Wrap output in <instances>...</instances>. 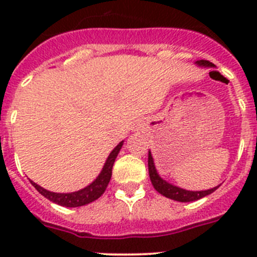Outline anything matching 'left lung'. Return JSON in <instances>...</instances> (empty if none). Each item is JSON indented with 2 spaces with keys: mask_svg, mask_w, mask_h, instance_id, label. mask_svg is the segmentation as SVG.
Wrapping results in <instances>:
<instances>
[{
  "mask_svg": "<svg viewBox=\"0 0 257 257\" xmlns=\"http://www.w3.org/2000/svg\"><path fill=\"white\" fill-rule=\"evenodd\" d=\"M197 64L202 65V67H212V63H210L208 60H199L197 61ZM148 169H149V176H151V181L153 184L154 189L157 192L162 194V196L167 197L170 199H174V201L179 202H193L197 201V199H201L203 197L208 196L212 192L217 189V187L212 188V189L208 190H201V192H192V190H185L181 189V188L175 187L172 184H169L167 181H165L163 179L160 178V175L157 174L156 167H154L153 163V157H152L151 152L148 154Z\"/></svg>",
  "mask_w": 257,
  "mask_h": 257,
  "instance_id": "1",
  "label": "left lung"
}]
</instances>
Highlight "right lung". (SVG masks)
Masks as SVG:
<instances>
[{"label":"right lung","mask_w":257,"mask_h":257,"mask_svg":"<svg viewBox=\"0 0 257 257\" xmlns=\"http://www.w3.org/2000/svg\"><path fill=\"white\" fill-rule=\"evenodd\" d=\"M123 142L115 147L112 151V153L109 154L108 160H106L105 165H104L103 170H101L100 175L97 176L96 180L92 181L88 187L83 188V189L78 190V192L73 193H54L49 192V190L41 188L36 183L31 181L32 185L38 190L44 197L50 199L54 203H58L60 206H65V207H79V206H85L87 203H91L95 199L103 196V193L105 192L106 187H108L110 178H112V169L114 165V161L117 158L118 153L121 151Z\"/></svg>","instance_id":"1"}]
</instances>
